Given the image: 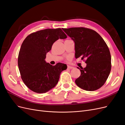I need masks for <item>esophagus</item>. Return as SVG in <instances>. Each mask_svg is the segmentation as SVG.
I'll list each match as a JSON object with an SVG mask.
<instances>
[{
  "instance_id": "esophagus-1",
  "label": "esophagus",
  "mask_w": 125,
  "mask_h": 125,
  "mask_svg": "<svg viewBox=\"0 0 125 125\" xmlns=\"http://www.w3.org/2000/svg\"><path fill=\"white\" fill-rule=\"evenodd\" d=\"M67 68H68V69H73V67H72V66H67Z\"/></svg>"
}]
</instances>
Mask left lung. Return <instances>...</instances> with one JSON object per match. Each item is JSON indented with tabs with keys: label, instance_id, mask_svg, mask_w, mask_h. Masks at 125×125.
I'll return each instance as SVG.
<instances>
[{
	"label": "left lung",
	"instance_id": "obj_1",
	"mask_svg": "<svg viewBox=\"0 0 125 125\" xmlns=\"http://www.w3.org/2000/svg\"><path fill=\"white\" fill-rule=\"evenodd\" d=\"M63 31L74 42L75 57L86 59L85 68L75 81L80 88L93 91L103 86L111 70V56L103 38L96 31L88 28H71Z\"/></svg>",
	"mask_w": 125,
	"mask_h": 125
}]
</instances>
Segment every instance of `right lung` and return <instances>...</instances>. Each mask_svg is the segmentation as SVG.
Here are the masks:
<instances>
[{"instance_id": "add662e5", "label": "right lung", "mask_w": 125, "mask_h": 125, "mask_svg": "<svg viewBox=\"0 0 125 125\" xmlns=\"http://www.w3.org/2000/svg\"><path fill=\"white\" fill-rule=\"evenodd\" d=\"M67 37L62 29H47L30 34L23 41L18 64L22 81L32 91L45 93L58 83L60 73L67 69V65L58 62L52 66L45 59L55 42Z\"/></svg>"}]
</instances>
